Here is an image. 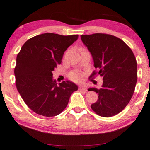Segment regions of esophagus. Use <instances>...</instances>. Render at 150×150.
Here are the masks:
<instances>
[{"label":"esophagus","instance_id":"34e87169","mask_svg":"<svg viewBox=\"0 0 150 150\" xmlns=\"http://www.w3.org/2000/svg\"><path fill=\"white\" fill-rule=\"evenodd\" d=\"M79 90H83V91H87V88H86V86H83V85H80L79 86Z\"/></svg>","mask_w":150,"mask_h":150}]
</instances>
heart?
I'll return each mask as SVG.
<instances>
[{
    "mask_svg": "<svg viewBox=\"0 0 150 150\" xmlns=\"http://www.w3.org/2000/svg\"><path fill=\"white\" fill-rule=\"evenodd\" d=\"M70 78L74 81H81L83 79V76L78 72H73L71 73Z\"/></svg>",
    "mask_w": 150,
    "mask_h": 150,
    "instance_id": "heart-1",
    "label": "heart"
}]
</instances>
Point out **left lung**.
Listing matches in <instances>:
<instances>
[{
  "label": "left lung",
  "mask_w": 150,
  "mask_h": 150,
  "mask_svg": "<svg viewBox=\"0 0 150 150\" xmlns=\"http://www.w3.org/2000/svg\"><path fill=\"white\" fill-rule=\"evenodd\" d=\"M81 39L103 80L100 88L88 89L98 95L91 108L100 116H113L125 108L133 95L137 80L135 57L131 49L115 36L95 33L81 35ZM96 74L94 71L91 77Z\"/></svg>",
  "instance_id": "8db88e82"
}]
</instances>
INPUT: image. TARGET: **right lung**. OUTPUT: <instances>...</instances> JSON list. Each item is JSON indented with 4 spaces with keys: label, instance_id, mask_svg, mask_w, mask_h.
Returning a JSON list of instances; mask_svg holds the SVG:
<instances>
[{
    "label": "right lung",
    "instance_id": "add662e5",
    "mask_svg": "<svg viewBox=\"0 0 150 150\" xmlns=\"http://www.w3.org/2000/svg\"><path fill=\"white\" fill-rule=\"evenodd\" d=\"M78 35L44 33L28 39L21 48L14 69L19 93L37 114L53 117L68 105L77 86L70 81L57 83L52 72L62 62L64 52L77 41Z\"/></svg>",
    "mask_w": 150,
    "mask_h": 150
}]
</instances>
